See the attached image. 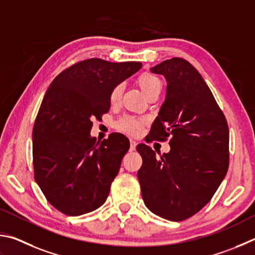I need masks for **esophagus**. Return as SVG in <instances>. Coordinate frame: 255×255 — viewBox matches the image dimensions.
Masks as SVG:
<instances>
[{
    "label": "esophagus",
    "mask_w": 255,
    "mask_h": 255,
    "mask_svg": "<svg viewBox=\"0 0 255 255\" xmlns=\"http://www.w3.org/2000/svg\"><path fill=\"white\" fill-rule=\"evenodd\" d=\"M136 144H137V142H136V141H134V140H130V149H131V150H135V148H136Z\"/></svg>",
    "instance_id": "esophagus-1"
}]
</instances>
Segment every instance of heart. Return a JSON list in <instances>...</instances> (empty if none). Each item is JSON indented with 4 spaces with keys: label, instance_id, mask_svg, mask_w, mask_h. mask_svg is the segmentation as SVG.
<instances>
[{
    "label": "heart",
    "instance_id": "1",
    "mask_svg": "<svg viewBox=\"0 0 255 255\" xmlns=\"http://www.w3.org/2000/svg\"><path fill=\"white\" fill-rule=\"evenodd\" d=\"M139 85L145 95H149L157 89H161V82L160 79L152 74H143L139 77ZM123 92V84H118L112 89L111 93V102H116L121 97ZM143 127V121H141L133 116H124L116 123V128L122 132L128 133L130 135L140 134Z\"/></svg>",
    "mask_w": 255,
    "mask_h": 255
}]
</instances>
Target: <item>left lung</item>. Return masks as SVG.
Returning <instances> with one entry per match:
<instances>
[{
	"label": "left lung",
	"mask_w": 255,
	"mask_h": 255,
	"mask_svg": "<svg viewBox=\"0 0 255 255\" xmlns=\"http://www.w3.org/2000/svg\"><path fill=\"white\" fill-rule=\"evenodd\" d=\"M150 70L164 76L167 94L149 136L159 141L171 136L170 151L157 158L149 145H137L143 160L137 178L145 206L180 222L198 213L225 178L229 125L202 75L188 61L176 57Z\"/></svg>",
	"instance_id": "1"
}]
</instances>
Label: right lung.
<instances>
[{
  "label": "right lung",
  "mask_w": 255,
  "mask_h": 255,
  "mask_svg": "<svg viewBox=\"0 0 255 255\" xmlns=\"http://www.w3.org/2000/svg\"><path fill=\"white\" fill-rule=\"evenodd\" d=\"M141 67L92 58L61 71L46 92L32 131L34 179L66 215H83L105 203L130 141L112 133L96 142L92 119L109 112L112 89Z\"/></svg>",
  "instance_id": "obj_1"
}]
</instances>
